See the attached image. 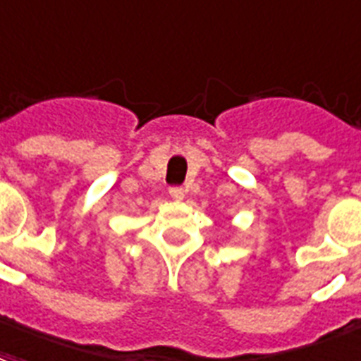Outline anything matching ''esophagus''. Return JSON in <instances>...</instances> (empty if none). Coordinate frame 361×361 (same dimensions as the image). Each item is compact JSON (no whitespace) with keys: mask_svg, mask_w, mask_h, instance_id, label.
Returning a JSON list of instances; mask_svg holds the SVG:
<instances>
[{"mask_svg":"<svg viewBox=\"0 0 361 361\" xmlns=\"http://www.w3.org/2000/svg\"><path fill=\"white\" fill-rule=\"evenodd\" d=\"M168 193H170V197L176 199V201H181V199H183V189H181L180 185H173V188H170L168 189Z\"/></svg>","mask_w":361,"mask_h":361,"instance_id":"1","label":"esophagus"}]
</instances>
